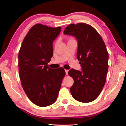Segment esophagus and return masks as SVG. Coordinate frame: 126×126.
Returning a JSON list of instances; mask_svg holds the SVG:
<instances>
[{
	"label": "esophagus",
	"instance_id": "1",
	"mask_svg": "<svg viewBox=\"0 0 126 126\" xmlns=\"http://www.w3.org/2000/svg\"><path fill=\"white\" fill-rule=\"evenodd\" d=\"M68 71H69V70H67V69H65V74H67H67H68Z\"/></svg>",
	"mask_w": 126,
	"mask_h": 126
}]
</instances>
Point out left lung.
Returning a JSON list of instances; mask_svg holds the SVG:
<instances>
[{"label": "left lung", "mask_w": 126, "mask_h": 126, "mask_svg": "<svg viewBox=\"0 0 126 126\" xmlns=\"http://www.w3.org/2000/svg\"><path fill=\"white\" fill-rule=\"evenodd\" d=\"M64 34L72 35L77 40V57L82 67V71L71 69L68 72L74 80L70 88L72 95L79 102H92L106 83L108 53L105 44L96 30L85 23L69 25Z\"/></svg>", "instance_id": "obj_1"}]
</instances>
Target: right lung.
I'll return each instance as SVG.
<instances>
[{
	"label": "right lung",
	"instance_id": "add662e5",
	"mask_svg": "<svg viewBox=\"0 0 126 126\" xmlns=\"http://www.w3.org/2000/svg\"><path fill=\"white\" fill-rule=\"evenodd\" d=\"M61 27L34 25L25 36L18 54L22 86L29 99L36 105L46 107L56 101L65 74L63 68L48 67L53 55V42Z\"/></svg>",
	"mask_w": 126,
	"mask_h": 126
}]
</instances>
